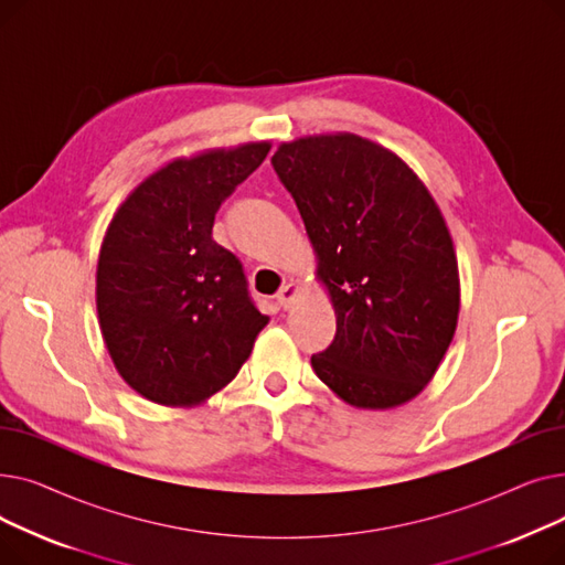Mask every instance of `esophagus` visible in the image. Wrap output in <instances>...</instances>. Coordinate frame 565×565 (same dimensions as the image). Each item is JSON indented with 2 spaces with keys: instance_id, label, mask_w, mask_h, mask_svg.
Instances as JSON below:
<instances>
[{
  "instance_id": "34e87169",
  "label": "esophagus",
  "mask_w": 565,
  "mask_h": 565,
  "mask_svg": "<svg viewBox=\"0 0 565 565\" xmlns=\"http://www.w3.org/2000/svg\"><path fill=\"white\" fill-rule=\"evenodd\" d=\"M298 295H300L298 284H286L277 295V302H279L281 309H290L295 305V300H298Z\"/></svg>"
}]
</instances>
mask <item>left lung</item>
<instances>
[{
	"mask_svg": "<svg viewBox=\"0 0 565 565\" xmlns=\"http://www.w3.org/2000/svg\"><path fill=\"white\" fill-rule=\"evenodd\" d=\"M273 167L337 313L332 345L311 358L316 375L362 409L419 396L460 311L456 249L433 194L390 148L352 132L284 141Z\"/></svg>",
	"mask_w": 565,
	"mask_h": 565,
	"instance_id": "left-lung-1",
	"label": "left lung"
}]
</instances>
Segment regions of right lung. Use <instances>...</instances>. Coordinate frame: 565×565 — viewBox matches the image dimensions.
<instances>
[{
    "instance_id": "add662e5",
    "label": "right lung",
    "mask_w": 565,
    "mask_h": 565,
    "mask_svg": "<svg viewBox=\"0 0 565 565\" xmlns=\"http://www.w3.org/2000/svg\"><path fill=\"white\" fill-rule=\"evenodd\" d=\"M270 141L213 148L160 167L114 213L98 256L96 307L109 358L158 405L222 392L267 324L243 265L213 241L222 201L258 169Z\"/></svg>"
}]
</instances>
